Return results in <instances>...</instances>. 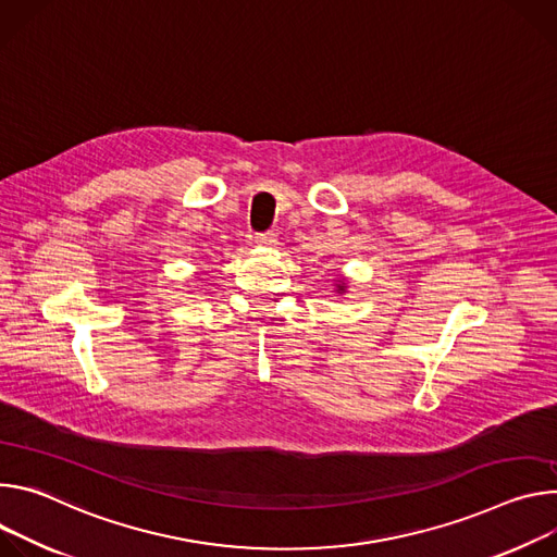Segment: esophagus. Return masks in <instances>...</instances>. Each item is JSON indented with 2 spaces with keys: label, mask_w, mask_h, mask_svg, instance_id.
<instances>
[{
  "label": "esophagus",
  "mask_w": 557,
  "mask_h": 557,
  "mask_svg": "<svg viewBox=\"0 0 557 557\" xmlns=\"http://www.w3.org/2000/svg\"><path fill=\"white\" fill-rule=\"evenodd\" d=\"M255 240H257L259 245H263V247H272V245H276V232H272V230H268V232H257V234H255Z\"/></svg>",
  "instance_id": "obj_1"
}]
</instances>
